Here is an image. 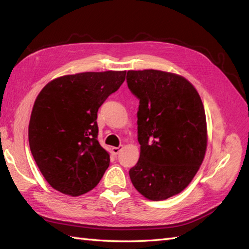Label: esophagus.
<instances>
[{
	"instance_id": "esophagus-1",
	"label": "esophagus",
	"mask_w": 249,
	"mask_h": 249,
	"mask_svg": "<svg viewBox=\"0 0 249 249\" xmlns=\"http://www.w3.org/2000/svg\"><path fill=\"white\" fill-rule=\"evenodd\" d=\"M122 149H123V147H122V145L118 146V147H112V153H113L114 155H118Z\"/></svg>"
}]
</instances>
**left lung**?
Wrapping results in <instances>:
<instances>
[{
    "mask_svg": "<svg viewBox=\"0 0 249 249\" xmlns=\"http://www.w3.org/2000/svg\"><path fill=\"white\" fill-rule=\"evenodd\" d=\"M126 80L139 99L140 157L129 170L131 183L147 199H168L187 187L203 161V104L193 84L176 73L128 71Z\"/></svg>",
    "mask_w": 249,
    "mask_h": 249,
    "instance_id": "obj_1",
    "label": "left lung"
}]
</instances>
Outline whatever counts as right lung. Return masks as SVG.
<instances>
[{
    "label": "right lung",
    "instance_id": "add662e5",
    "mask_svg": "<svg viewBox=\"0 0 249 249\" xmlns=\"http://www.w3.org/2000/svg\"><path fill=\"white\" fill-rule=\"evenodd\" d=\"M126 71L80 72L49 82L37 96L29 124L31 153L46 181L80 196L99 183L110 163L97 140V111Z\"/></svg>",
    "mask_w": 249,
    "mask_h": 249
}]
</instances>
